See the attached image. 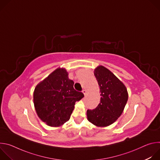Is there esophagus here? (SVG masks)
Wrapping results in <instances>:
<instances>
[{
	"instance_id": "esophagus-1",
	"label": "esophagus",
	"mask_w": 160,
	"mask_h": 160,
	"mask_svg": "<svg viewBox=\"0 0 160 160\" xmlns=\"http://www.w3.org/2000/svg\"><path fill=\"white\" fill-rule=\"evenodd\" d=\"M82 92H83V94L85 96V95L87 94V90H86L83 89V90H82Z\"/></svg>"
}]
</instances>
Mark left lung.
Wrapping results in <instances>:
<instances>
[{"label":"left lung","instance_id":"obj_1","mask_svg":"<svg viewBox=\"0 0 160 160\" xmlns=\"http://www.w3.org/2000/svg\"><path fill=\"white\" fill-rule=\"evenodd\" d=\"M94 75L100 87L101 101L96 108L87 111V120L97 127H107L122 114L128 101L125 85L106 68L98 66Z\"/></svg>","mask_w":160,"mask_h":160}]
</instances>
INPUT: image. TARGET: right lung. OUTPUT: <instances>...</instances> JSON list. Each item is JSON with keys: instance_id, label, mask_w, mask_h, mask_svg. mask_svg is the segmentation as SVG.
Here are the masks:
<instances>
[{"instance_id": "obj_1", "label": "right lung", "mask_w": 160, "mask_h": 160, "mask_svg": "<svg viewBox=\"0 0 160 160\" xmlns=\"http://www.w3.org/2000/svg\"><path fill=\"white\" fill-rule=\"evenodd\" d=\"M64 68H58L40 82L33 92L38 117L51 127H59L70 118L77 101L84 97L73 88Z\"/></svg>"}]
</instances>
